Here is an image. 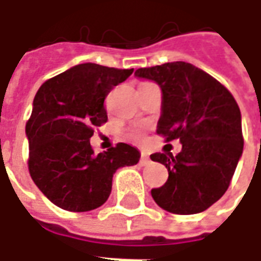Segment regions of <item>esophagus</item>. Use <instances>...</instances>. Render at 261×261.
Listing matches in <instances>:
<instances>
[{
	"instance_id": "esophagus-1",
	"label": "esophagus",
	"mask_w": 261,
	"mask_h": 261,
	"mask_svg": "<svg viewBox=\"0 0 261 261\" xmlns=\"http://www.w3.org/2000/svg\"><path fill=\"white\" fill-rule=\"evenodd\" d=\"M140 162H141L142 166H145V165L149 164V156H148V153L141 152V161H140Z\"/></svg>"
}]
</instances>
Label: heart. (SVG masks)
Here are the masks:
<instances>
[{"instance_id": "obj_1", "label": "heart", "mask_w": 261, "mask_h": 261, "mask_svg": "<svg viewBox=\"0 0 261 261\" xmlns=\"http://www.w3.org/2000/svg\"><path fill=\"white\" fill-rule=\"evenodd\" d=\"M130 140L136 142H142L144 141V136H142V133H140V131H136V133L130 134Z\"/></svg>"}]
</instances>
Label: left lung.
I'll return each instance as SVG.
<instances>
[{
    "instance_id": "8db88e82",
    "label": "left lung",
    "mask_w": 261,
    "mask_h": 261,
    "mask_svg": "<svg viewBox=\"0 0 261 261\" xmlns=\"http://www.w3.org/2000/svg\"><path fill=\"white\" fill-rule=\"evenodd\" d=\"M137 76L155 81L162 89L159 136L180 140L181 151L152 153L169 177L151 194L172 214L205 211L224 196L243 151L241 110L226 88L190 63L175 61L138 68Z\"/></svg>"
}]
</instances>
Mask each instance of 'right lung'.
Instances as JSON below:
<instances>
[{"label": "right lung", "mask_w": 261, "mask_h": 261, "mask_svg": "<svg viewBox=\"0 0 261 261\" xmlns=\"http://www.w3.org/2000/svg\"><path fill=\"white\" fill-rule=\"evenodd\" d=\"M134 68L75 65L47 80L37 91L26 123L28 168L40 192L57 207L84 213L100 207L121 166L138 164V149L119 142L95 153L91 137L108 121L105 99Z\"/></svg>", "instance_id": "add662e5"}]
</instances>
